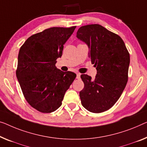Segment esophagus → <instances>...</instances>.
I'll list each match as a JSON object with an SVG mask.
<instances>
[{"instance_id": "1", "label": "esophagus", "mask_w": 147, "mask_h": 147, "mask_svg": "<svg viewBox=\"0 0 147 147\" xmlns=\"http://www.w3.org/2000/svg\"><path fill=\"white\" fill-rule=\"evenodd\" d=\"M76 78H77V79H80V73L76 74Z\"/></svg>"}]
</instances>
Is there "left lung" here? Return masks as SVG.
I'll use <instances>...</instances> for the list:
<instances>
[{
  "label": "left lung",
  "mask_w": 147,
  "mask_h": 147,
  "mask_svg": "<svg viewBox=\"0 0 147 147\" xmlns=\"http://www.w3.org/2000/svg\"><path fill=\"white\" fill-rule=\"evenodd\" d=\"M76 38L87 45L88 57L97 70L94 80L81 74L84 84L79 93L81 104L90 112H103L115 104L125 88L129 53L123 39L101 25L82 26Z\"/></svg>",
  "instance_id": "1"
}]
</instances>
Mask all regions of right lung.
Returning <instances> with one entry per match:
<instances>
[{
  "label": "right lung",
  "mask_w": 147,
  "mask_h": 147,
  "mask_svg": "<svg viewBox=\"0 0 147 147\" xmlns=\"http://www.w3.org/2000/svg\"><path fill=\"white\" fill-rule=\"evenodd\" d=\"M76 26L53 27L30 36L20 49L16 76L26 101L42 113H51L62 104L76 74L55 67L65 43Z\"/></svg>",
  "instance_id": "right-lung-1"
}]
</instances>
